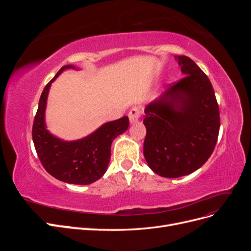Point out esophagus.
I'll return each instance as SVG.
<instances>
[{"mask_svg":"<svg viewBox=\"0 0 251 251\" xmlns=\"http://www.w3.org/2000/svg\"><path fill=\"white\" fill-rule=\"evenodd\" d=\"M140 108L139 107H134L131 109V111L128 112V119H130L131 124H136L139 120L140 117Z\"/></svg>","mask_w":251,"mask_h":251,"instance_id":"obj_1","label":"esophagus"}]
</instances>
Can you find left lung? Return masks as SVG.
<instances>
[{
    "label": "left lung",
    "mask_w": 251,
    "mask_h": 251,
    "mask_svg": "<svg viewBox=\"0 0 251 251\" xmlns=\"http://www.w3.org/2000/svg\"><path fill=\"white\" fill-rule=\"evenodd\" d=\"M185 77L144 110L143 155L149 168L164 178H179L200 169L217 143L220 113L205 73L193 59L175 56Z\"/></svg>",
    "instance_id": "obj_1"
}]
</instances>
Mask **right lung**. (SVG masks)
<instances>
[{
    "label": "right lung",
    "mask_w": 251,
    "mask_h": 251,
    "mask_svg": "<svg viewBox=\"0 0 251 251\" xmlns=\"http://www.w3.org/2000/svg\"><path fill=\"white\" fill-rule=\"evenodd\" d=\"M79 68L67 65L45 87L32 127V139L40 160L51 176L70 184L88 185L100 179L107 172L111 159V146L117 136L128 127V118L109 121L86 137L64 140L53 135L46 125V108L52 82L65 70Z\"/></svg>",
    "instance_id": "right-lung-1"
}]
</instances>
